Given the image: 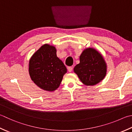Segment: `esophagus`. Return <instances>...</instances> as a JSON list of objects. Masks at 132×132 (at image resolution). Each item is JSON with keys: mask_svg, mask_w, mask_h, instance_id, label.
<instances>
[{"mask_svg": "<svg viewBox=\"0 0 132 132\" xmlns=\"http://www.w3.org/2000/svg\"><path fill=\"white\" fill-rule=\"evenodd\" d=\"M68 70L69 72H71L72 70H73V68H71V67H68Z\"/></svg>", "mask_w": 132, "mask_h": 132, "instance_id": "34e87169", "label": "esophagus"}]
</instances>
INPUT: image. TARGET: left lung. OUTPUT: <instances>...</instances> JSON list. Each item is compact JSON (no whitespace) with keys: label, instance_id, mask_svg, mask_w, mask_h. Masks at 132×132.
<instances>
[{"label":"left lung","instance_id":"obj_1","mask_svg":"<svg viewBox=\"0 0 132 132\" xmlns=\"http://www.w3.org/2000/svg\"><path fill=\"white\" fill-rule=\"evenodd\" d=\"M74 72L82 83L94 86L102 81L106 75L107 64L102 54L92 47L84 49L79 56V63Z\"/></svg>","mask_w":132,"mask_h":132}]
</instances>
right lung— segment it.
<instances>
[{"label": "right lung", "mask_w": 132, "mask_h": 132, "mask_svg": "<svg viewBox=\"0 0 132 132\" xmlns=\"http://www.w3.org/2000/svg\"><path fill=\"white\" fill-rule=\"evenodd\" d=\"M28 72L38 87L45 91L53 92L59 87L67 69L57 57L55 46L46 43L30 58Z\"/></svg>", "instance_id": "obj_1"}]
</instances>
